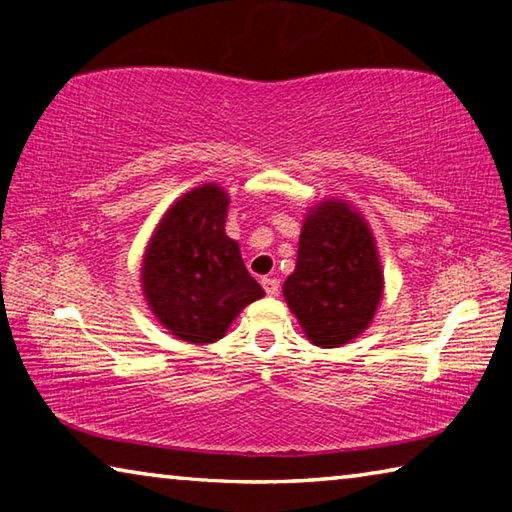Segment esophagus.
<instances>
[{"instance_id": "1", "label": "esophagus", "mask_w": 512, "mask_h": 512, "mask_svg": "<svg viewBox=\"0 0 512 512\" xmlns=\"http://www.w3.org/2000/svg\"><path fill=\"white\" fill-rule=\"evenodd\" d=\"M262 287H264V291L268 293V296H275V293L280 291V282H277L275 277H264Z\"/></svg>"}]
</instances>
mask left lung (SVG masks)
<instances>
[{
	"label": "left lung",
	"instance_id": "obj_1",
	"mask_svg": "<svg viewBox=\"0 0 512 512\" xmlns=\"http://www.w3.org/2000/svg\"><path fill=\"white\" fill-rule=\"evenodd\" d=\"M282 293L318 348H341L370 327L384 296V268L368 221L348 201L323 198L309 207Z\"/></svg>",
	"mask_w": 512,
	"mask_h": 512
}]
</instances>
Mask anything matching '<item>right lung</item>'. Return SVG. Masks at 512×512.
<instances>
[{"instance_id": "add662e5", "label": "right lung", "mask_w": 512, "mask_h": 512, "mask_svg": "<svg viewBox=\"0 0 512 512\" xmlns=\"http://www.w3.org/2000/svg\"><path fill=\"white\" fill-rule=\"evenodd\" d=\"M230 196L194 187L173 203L144 248L140 282L151 314L180 341L205 345L228 332L241 309L264 296L239 244L225 235Z\"/></svg>"}]
</instances>
